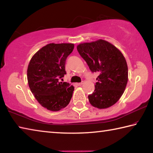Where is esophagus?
Wrapping results in <instances>:
<instances>
[{"label": "esophagus", "mask_w": 153, "mask_h": 153, "mask_svg": "<svg viewBox=\"0 0 153 153\" xmlns=\"http://www.w3.org/2000/svg\"><path fill=\"white\" fill-rule=\"evenodd\" d=\"M83 84H84V83H83V82H80V83H77V85H82Z\"/></svg>", "instance_id": "34e87169"}]
</instances>
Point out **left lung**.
Wrapping results in <instances>:
<instances>
[{
    "mask_svg": "<svg viewBox=\"0 0 153 153\" xmlns=\"http://www.w3.org/2000/svg\"><path fill=\"white\" fill-rule=\"evenodd\" d=\"M77 49L90 71L99 74L95 90L88 96L90 103L100 109L112 106L120 98L127 84L128 67L124 55L102 39L81 43Z\"/></svg>",
    "mask_w": 153,
    "mask_h": 153,
    "instance_id": "8db88e82",
    "label": "left lung"
}]
</instances>
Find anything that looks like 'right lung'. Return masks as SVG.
Here are the masks:
<instances>
[{
    "label": "right lung",
    "instance_id": "obj_1",
    "mask_svg": "<svg viewBox=\"0 0 153 153\" xmlns=\"http://www.w3.org/2000/svg\"><path fill=\"white\" fill-rule=\"evenodd\" d=\"M74 48L72 43H50L39 50L29 62L30 90L39 103L49 110L59 111L71 100L74 86L60 79L66 74V59Z\"/></svg>",
    "mask_w": 153,
    "mask_h": 153
}]
</instances>
